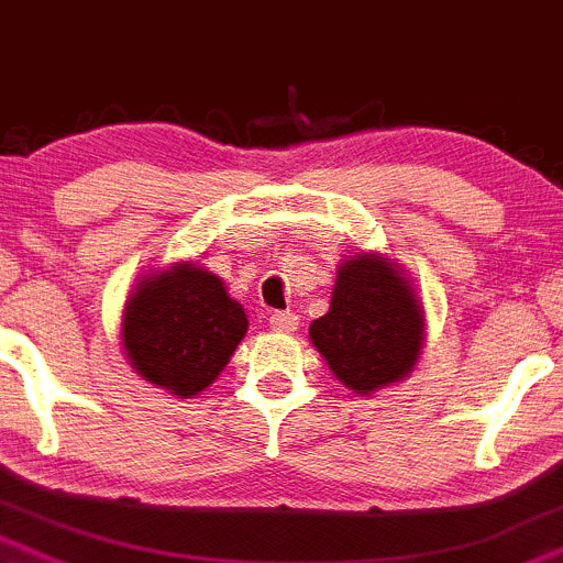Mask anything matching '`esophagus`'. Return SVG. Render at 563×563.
Masks as SVG:
<instances>
[{"instance_id":"1","label":"esophagus","mask_w":563,"mask_h":563,"mask_svg":"<svg viewBox=\"0 0 563 563\" xmlns=\"http://www.w3.org/2000/svg\"><path fill=\"white\" fill-rule=\"evenodd\" d=\"M271 328H274L276 333H292V330L298 328V314H292V311H274V314H271Z\"/></svg>"}]
</instances>
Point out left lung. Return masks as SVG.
Instances as JSON below:
<instances>
[{
    "label": "left lung",
    "mask_w": 563,
    "mask_h": 563,
    "mask_svg": "<svg viewBox=\"0 0 563 563\" xmlns=\"http://www.w3.org/2000/svg\"><path fill=\"white\" fill-rule=\"evenodd\" d=\"M309 339L339 382L368 396L415 371L426 317L404 271L361 252L339 265L330 311L311 322Z\"/></svg>",
    "instance_id": "left-lung-1"
}]
</instances>
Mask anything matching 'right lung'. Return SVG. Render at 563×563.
Masks as SVG:
<instances>
[{"label":"right lung","instance_id":"right-lung-1","mask_svg":"<svg viewBox=\"0 0 563 563\" xmlns=\"http://www.w3.org/2000/svg\"><path fill=\"white\" fill-rule=\"evenodd\" d=\"M246 328V311L219 276L197 263H173L135 284L121 317V346L143 379L192 398L222 374Z\"/></svg>","mask_w":563,"mask_h":563}]
</instances>
